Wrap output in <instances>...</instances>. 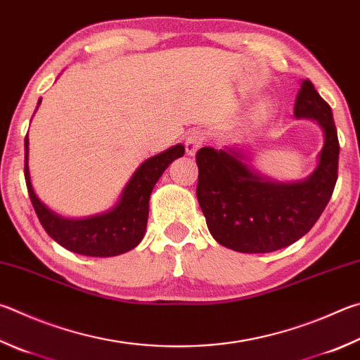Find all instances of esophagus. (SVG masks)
<instances>
[{
	"mask_svg": "<svg viewBox=\"0 0 360 360\" xmlns=\"http://www.w3.org/2000/svg\"><path fill=\"white\" fill-rule=\"evenodd\" d=\"M205 140H206L205 132H202V130H200V129H193L192 132L187 135L186 143H184L187 154L188 155H195V153H197L198 149L201 148V145H202V143H205Z\"/></svg>",
	"mask_w": 360,
	"mask_h": 360,
	"instance_id": "esophagus-1",
	"label": "esophagus"
}]
</instances>
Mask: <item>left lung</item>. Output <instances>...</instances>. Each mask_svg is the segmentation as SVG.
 <instances>
[{
  "instance_id": "8db88e82",
  "label": "left lung",
  "mask_w": 360,
  "mask_h": 360,
  "mask_svg": "<svg viewBox=\"0 0 360 360\" xmlns=\"http://www.w3.org/2000/svg\"><path fill=\"white\" fill-rule=\"evenodd\" d=\"M294 116L313 117L324 132L319 163L310 178L292 184L253 173L236 148L197 153V197L209 231L219 244L243 253L288 247L311 230L328 206L338 178L340 145L332 110L307 78Z\"/></svg>"
}]
</instances>
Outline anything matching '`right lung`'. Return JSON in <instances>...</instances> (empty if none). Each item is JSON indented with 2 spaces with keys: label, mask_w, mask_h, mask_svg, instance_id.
I'll return each mask as SVG.
<instances>
[{
  "label": "right lung",
  "mask_w": 360,
  "mask_h": 360,
  "mask_svg": "<svg viewBox=\"0 0 360 360\" xmlns=\"http://www.w3.org/2000/svg\"><path fill=\"white\" fill-rule=\"evenodd\" d=\"M41 103V99H39ZM37 103V105H39ZM184 155V146L176 145L141 163L124 188L117 205L105 214L70 220L56 215L32 191L28 172V134L25 136V181L32 207L44 230L68 250L86 257H116L140 244L145 236L149 197L162 173L174 159Z\"/></svg>",
  "instance_id": "right-lung-1"
}]
</instances>
